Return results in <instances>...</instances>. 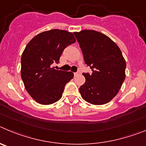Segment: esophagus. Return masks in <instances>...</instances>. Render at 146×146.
Wrapping results in <instances>:
<instances>
[{
  "mask_svg": "<svg viewBox=\"0 0 146 146\" xmlns=\"http://www.w3.org/2000/svg\"><path fill=\"white\" fill-rule=\"evenodd\" d=\"M80 73H81V70H78V71H77V72H76V73H74V75H75V76H77V75L80 74Z\"/></svg>",
  "mask_w": 146,
  "mask_h": 146,
  "instance_id": "1",
  "label": "esophagus"
}]
</instances>
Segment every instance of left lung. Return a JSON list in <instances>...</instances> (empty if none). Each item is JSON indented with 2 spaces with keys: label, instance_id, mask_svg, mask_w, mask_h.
Listing matches in <instances>:
<instances>
[{
  "label": "left lung",
  "instance_id": "1",
  "mask_svg": "<svg viewBox=\"0 0 146 146\" xmlns=\"http://www.w3.org/2000/svg\"><path fill=\"white\" fill-rule=\"evenodd\" d=\"M85 63L92 73H83L86 81L80 86L82 98L93 105H103L115 97L125 79L126 62L120 48L105 34L91 30L73 33Z\"/></svg>",
  "mask_w": 146,
  "mask_h": 146
}]
</instances>
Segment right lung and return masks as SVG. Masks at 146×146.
Here are the masks:
<instances>
[{"label": "right lung", "instance_id": "1", "mask_svg": "<svg viewBox=\"0 0 146 146\" xmlns=\"http://www.w3.org/2000/svg\"><path fill=\"white\" fill-rule=\"evenodd\" d=\"M76 42L72 33L51 30L40 33L26 46L21 58V77L29 94L42 105L58 101L67 83L73 78L72 72L55 70L68 46Z\"/></svg>", "mask_w": 146, "mask_h": 146}]
</instances>
